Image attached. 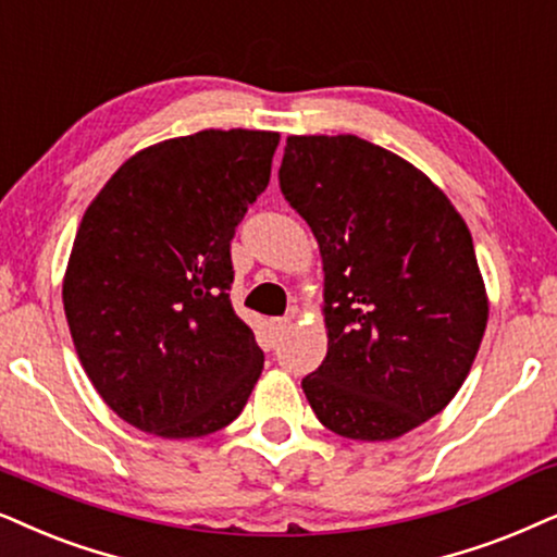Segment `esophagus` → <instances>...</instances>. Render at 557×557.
<instances>
[{
	"instance_id": "1",
	"label": "esophagus",
	"mask_w": 557,
	"mask_h": 557,
	"mask_svg": "<svg viewBox=\"0 0 557 557\" xmlns=\"http://www.w3.org/2000/svg\"><path fill=\"white\" fill-rule=\"evenodd\" d=\"M288 327H292V317H278V320L271 322V330H273V337L281 341V337L286 335Z\"/></svg>"
}]
</instances>
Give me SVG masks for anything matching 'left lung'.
Returning <instances> with one entry per match:
<instances>
[{"mask_svg": "<svg viewBox=\"0 0 557 557\" xmlns=\"http://www.w3.org/2000/svg\"><path fill=\"white\" fill-rule=\"evenodd\" d=\"M278 184L322 252L327 356L301 381L309 407L366 443L420 428L488 322L471 230L420 169L356 135L286 137Z\"/></svg>", "mask_w": 557, "mask_h": 557, "instance_id": "obj_1", "label": "left lung"}]
</instances>
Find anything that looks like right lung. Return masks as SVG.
I'll return each instance as SVG.
<instances>
[{"instance_id": "obj_1", "label": "right lung", "mask_w": 557, "mask_h": 557, "mask_svg": "<svg viewBox=\"0 0 557 557\" xmlns=\"http://www.w3.org/2000/svg\"><path fill=\"white\" fill-rule=\"evenodd\" d=\"M276 146L265 129L171 137L127 158L86 207L63 309L94 388L133 428L205 437L248 401L263 350L230 305V240Z\"/></svg>"}]
</instances>
